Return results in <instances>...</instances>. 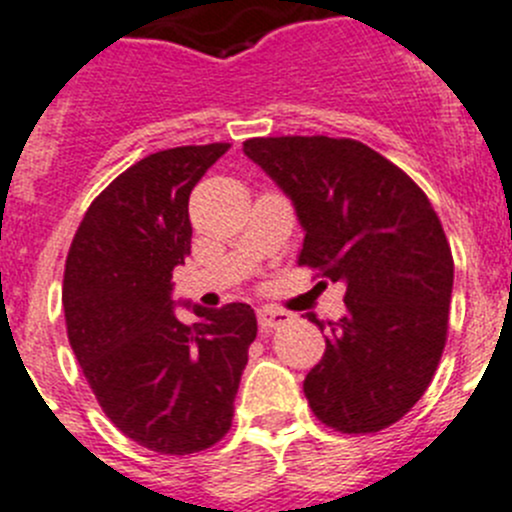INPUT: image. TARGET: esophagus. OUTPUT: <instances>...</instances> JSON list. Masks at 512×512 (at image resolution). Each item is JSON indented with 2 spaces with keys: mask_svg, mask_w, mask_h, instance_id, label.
I'll list each match as a JSON object with an SVG mask.
<instances>
[{
  "mask_svg": "<svg viewBox=\"0 0 512 512\" xmlns=\"http://www.w3.org/2000/svg\"><path fill=\"white\" fill-rule=\"evenodd\" d=\"M290 321V313L278 308H260L257 310V323H260L262 331H272V328H280Z\"/></svg>",
  "mask_w": 512,
  "mask_h": 512,
  "instance_id": "1",
  "label": "esophagus"
}]
</instances>
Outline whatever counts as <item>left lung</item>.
Listing matches in <instances>:
<instances>
[{"label":"left lung","instance_id":"obj_1","mask_svg":"<svg viewBox=\"0 0 512 512\" xmlns=\"http://www.w3.org/2000/svg\"><path fill=\"white\" fill-rule=\"evenodd\" d=\"M245 154L293 199L300 265L346 285V315L328 321L326 353L303 381L310 409L341 434L391 427L447 343L455 260L437 212L412 176L353 138H247Z\"/></svg>","mask_w":512,"mask_h":512}]
</instances>
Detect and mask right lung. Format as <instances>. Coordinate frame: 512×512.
<instances>
[{"mask_svg": "<svg viewBox=\"0 0 512 512\" xmlns=\"http://www.w3.org/2000/svg\"><path fill=\"white\" fill-rule=\"evenodd\" d=\"M229 143L176 146L136 161L90 202L70 245L62 308L100 409L159 455L209 450L232 427L257 336L255 310L229 303L176 321L174 267L191 252L189 194Z\"/></svg>", "mask_w": 512, "mask_h": 512, "instance_id": "right-lung-1", "label": "right lung"}]
</instances>
